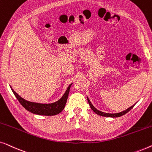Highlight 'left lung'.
<instances>
[{
	"label": "left lung",
	"instance_id": "8db88e82",
	"mask_svg": "<svg viewBox=\"0 0 152 152\" xmlns=\"http://www.w3.org/2000/svg\"><path fill=\"white\" fill-rule=\"evenodd\" d=\"M87 99H88V104L89 105H90V107L91 108V109L93 110V111L95 112V113L97 114V115H101V116H104V117H110V118H118V117H120V116L124 115V114H126V113H128L129 111H130L131 109H132L133 107H134V106H132V107L128 108L127 109H126L125 111H123L122 112H120V113H104V112H102L100 111H99V110H97V109H95L94 107V106H93L92 104H91V101L89 100V99L87 97Z\"/></svg>",
	"mask_w": 152,
	"mask_h": 152
}]
</instances>
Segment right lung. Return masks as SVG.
<instances>
[{
	"label": "right lung",
	"instance_id": "right-lung-1",
	"mask_svg": "<svg viewBox=\"0 0 152 152\" xmlns=\"http://www.w3.org/2000/svg\"><path fill=\"white\" fill-rule=\"evenodd\" d=\"M71 85L72 84L69 85V86L68 87L66 93H64L61 99H59V100L57 102H55L51 104H40L32 102L26 100V99L22 98L21 97L19 96V95L12 88V87L11 88L12 92H13L18 100L19 101L20 104H21L27 111H30L32 113L37 114V115H55L61 113V112L63 111L64 107H65Z\"/></svg>",
	"mask_w": 152,
	"mask_h": 152
}]
</instances>
